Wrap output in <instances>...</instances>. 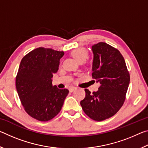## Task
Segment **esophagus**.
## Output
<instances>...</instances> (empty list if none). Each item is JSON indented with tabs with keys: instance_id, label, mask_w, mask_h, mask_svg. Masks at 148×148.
<instances>
[{
	"instance_id": "obj_1",
	"label": "esophagus",
	"mask_w": 148,
	"mask_h": 148,
	"mask_svg": "<svg viewBox=\"0 0 148 148\" xmlns=\"http://www.w3.org/2000/svg\"><path fill=\"white\" fill-rule=\"evenodd\" d=\"M77 88L76 87H71L69 88V91H71V92H73L74 91H75V90H76Z\"/></svg>"
}]
</instances>
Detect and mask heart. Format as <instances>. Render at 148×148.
<instances>
[{"label": "heart", "mask_w": 148, "mask_h": 148, "mask_svg": "<svg viewBox=\"0 0 148 148\" xmlns=\"http://www.w3.org/2000/svg\"><path fill=\"white\" fill-rule=\"evenodd\" d=\"M71 56L79 62H84L88 57V51L83 47H79L71 52Z\"/></svg>", "instance_id": "1"}]
</instances>
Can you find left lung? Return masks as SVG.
I'll return each instance as SVG.
<instances>
[{"label": "left lung", "mask_w": 148, "mask_h": 148, "mask_svg": "<svg viewBox=\"0 0 148 148\" xmlns=\"http://www.w3.org/2000/svg\"><path fill=\"white\" fill-rule=\"evenodd\" d=\"M92 77L101 86L92 93L85 89L86 97L80 104L90 118L101 121L114 116L123 106L130 75L123 57L115 47L99 42L92 46Z\"/></svg>", "instance_id": "1"}]
</instances>
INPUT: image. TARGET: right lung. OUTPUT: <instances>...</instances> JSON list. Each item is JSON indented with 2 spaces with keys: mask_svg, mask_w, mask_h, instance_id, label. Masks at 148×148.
Here are the masks:
<instances>
[{
  "mask_svg": "<svg viewBox=\"0 0 148 148\" xmlns=\"http://www.w3.org/2000/svg\"><path fill=\"white\" fill-rule=\"evenodd\" d=\"M63 51L38 47L22 59L16 79L20 101L30 116L47 121L58 114L69 94L67 89L52 86Z\"/></svg>",
  "mask_w": 148,
  "mask_h": 148,
  "instance_id": "1",
  "label": "right lung"
}]
</instances>
